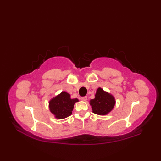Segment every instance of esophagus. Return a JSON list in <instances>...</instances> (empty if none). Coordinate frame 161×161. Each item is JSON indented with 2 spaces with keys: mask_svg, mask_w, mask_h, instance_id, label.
Here are the masks:
<instances>
[{
  "mask_svg": "<svg viewBox=\"0 0 161 161\" xmlns=\"http://www.w3.org/2000/svg\"><path fill=\"white\" fill-rule=\"evenodd\" d=\"M81 100H82V101H84V102H85V101H86L87 100V97L86 96H84V97H81Z\"/></svg>",
  "mask_w": 161,
  "mask_h": 161,
  "instance_id": "1",
  "label": "esophagus"
}]
</instances>
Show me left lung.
Here are the masks:
<instances>
[{"instance_id": "obj_1", "label": "left lung", "mask_w": 161, "mask_h": 161, "mask_svg": "<svg viewBox=\"0 0 161 161\" xmlns=\"http://www.w3.org/2000/svg\"><path fill=\"white\" fill-rule=\"evenodd\" d=\"M92 110L95 114L104 115L112 111L115 104L114 97L102 88H98L95 98L90 100Z\"/></svg>"}]
</instances>
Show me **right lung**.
I'll return each mask as SVG.
<instances>
[{
    "mask_svg": "<svg viewBox=\"0 0 161 161\" xmlns=\"http://www.w3.org/2000/svg\"><path fill=\"white\" fill-rule=\"evenodd\" d=\"M78 99H71L70 95L66 91H62L49 102L50 112L57 119L66 118L72 114L74 104Z\"/></svg>",
    "mask_w": 161,
    "mask_h": 161,
    "instance_id": "add662e5",
    "label": "right lung"
}]
</instances>
